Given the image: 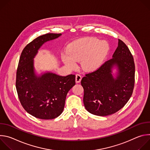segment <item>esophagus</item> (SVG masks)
I'll return each mask as SVG.
<instances>
[{"instance_id":"1","label":"esophagus","mask_w":150,"mask_h":150,"mask_svg":"<svg viewBox=\"0 0 150 150\" xmlns=\"http://www.w3.org/2000/svg\"><path fill=\"white\" fill-rule=\"evenodd\" d=\"M81 79H82V77L79 74H76V77H75L76 83H79L81 81Z\"/></svg>"}]
</instances>
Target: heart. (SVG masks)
<instances>
[{
	"label": "heart",
	"mask_w": 150,
	"mask_h": 150,
	"mask_svg": "<svg viewBox=\"0 0 150 150\" xmlns=\"http://www.w3.org/2000/svg\"><path fill=\"white\" fill-rule=\"evenodd\" d=\"M109 49V44L105 41H98L91 37L83 38L71 42L67 53L62 54V59L69 68H73L76 62L81 61L84 70L93 71L101 65Z\"/></svg>",
	"instance_id": "b5f03b06"
}]
</instances>
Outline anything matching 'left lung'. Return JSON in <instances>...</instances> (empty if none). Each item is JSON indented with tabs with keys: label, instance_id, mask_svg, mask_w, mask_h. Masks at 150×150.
Instances as JSON below:
<instances>
[{
	"label": "left lung",
	"instance_id": "obj_1",
	"mask_svg": "<svg viewBox=\"0 0 150 150\" xmlns=\"http://www.w3.org/2000/svg\"><path fill=\"white\" fill-rule=\"evenodd\" d=\"M114 68L117 69L115 74L112 73ZM134 83L133 56L127 46L119 39L112 58L97 71L85 75L81 80L85 109L100 116L117 112L131 98Z\"/></svg>",
	"mask_w": 150,
	"mask_h": 150
}]
</instances>
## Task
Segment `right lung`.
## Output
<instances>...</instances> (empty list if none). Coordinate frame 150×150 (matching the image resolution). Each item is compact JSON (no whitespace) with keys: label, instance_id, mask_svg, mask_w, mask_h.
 I'll list each match as a JSON object with an SVG mask.
<instances>
[{"label":"right lung","instance_id":"1","mask_svg":"<svg viewBox=\"0 0 150 150\" xmlns=\"http://www.w3.org/2000/svg\"><path fill=\"white\" fill-rule=\"evenodd\" d=\"M61 35L48 33L38 37L25 46L19 58L16 79L18 97L24 109L38 119H52L60 115L67 95L75 85V75L35 72L34 59L40 48Z\"/></svg>","mask_w":150,"mask_h":150}]
</instances>
